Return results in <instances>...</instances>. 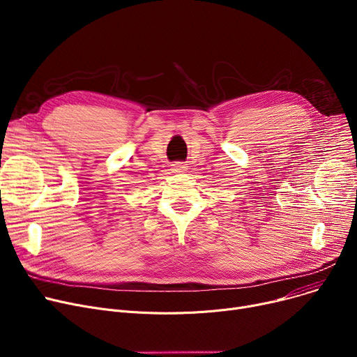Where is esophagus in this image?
Masks as SVG:
<instances>
[{"mask_svg":"<svg viewBox=\"0 0 357 357\" xmlns=\"http://www.w3.org/2000/svg\"><path fill=\"white\" fill-rule=\"evenodd\" d=\"M173 172L174 173H185L187 172V165H184L181 162H176V164H173Z\"/></svg>","mask_w":357,"mask_h":357,"instance_id":"34e87169","label":"esophagus"}]
</instances>
